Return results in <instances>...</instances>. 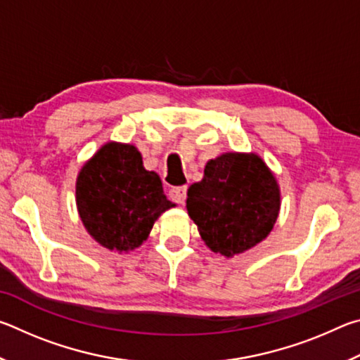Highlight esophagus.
<instances>
[{"label": "esophagus", "mask_w": 360, "mask_h": 360, "mask_svg": "<svg viewBox=\"0 0 360 360\" xmlns=\"http://www.w3.org/2000/svg\"><path fill=\"white\" fill-rule=\"evenodd\" d=\"M186 197H187V187L186 186L169 188V198H172L173 202L182 205L186 202Z\"/></svg>", "instance_id": "obj_1"}]
</instances>
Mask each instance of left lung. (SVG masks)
<instances>
[{
  "instance_id": "obj_1",
  "label": "left lung",
  "mask_w": 360,
  "mask_h": 360,
  "mask_svg": "<svg viewBox=\"0 0 360 360\" xmlns=\"http://www.w3.org/2000/svg\"><path fill=\"white\" fill-rule=\"evenodd\" d=\"M187 212L212 252L233 257L264 241L278 221L281 191L255 152H225L187 191Z\"/></svg>"
}]
</instances>
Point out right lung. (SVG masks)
<instances>
[{
  "label": "right lung",
  "instance_id": "add662e5",
  "mask_svg": "<svg viewBox=\"0 0 360 360\" xmlns=\"http://www.w3.org/2000/svg\"><path fill=\"white\" fill-rule=\"evenodd\" d=\"M76 206L98 245L127 254L141 246L162 212L176 205L163 193L160 176L144 168L136 146L109 141L79 172Z\"/></svg>",
  "mask_w": 360,
  "mask_h": 360
}]
</instances>
